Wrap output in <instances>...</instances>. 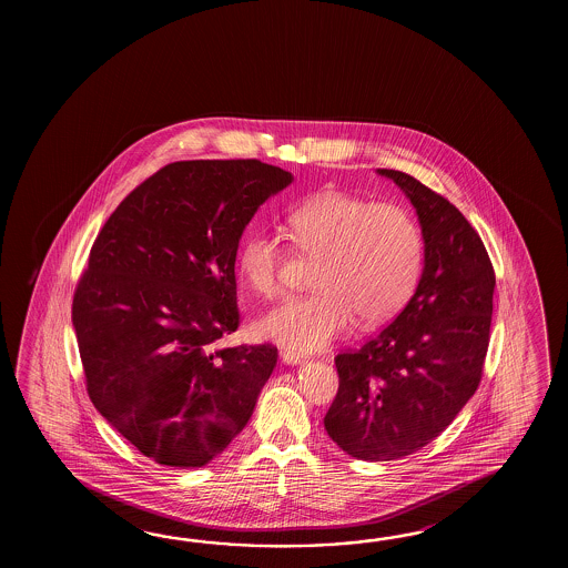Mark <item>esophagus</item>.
Listing matches in <instances>:
<instances>
[{"instance_id": "obj_1", "label": "esophagus", "mask_w": 568, "mask_h": 568, "mask_svg": "<svg viewBox=\"0 0 568 568\" xmlns=\"http://www.w3.org/2000/svg\"><path fill=\"white\" fill-rule=\"evenodd\" d=\"M280 359L286 363V365H301L304 363V357L298 353H292V351H280Z\"/></svg>"}]
</instances>
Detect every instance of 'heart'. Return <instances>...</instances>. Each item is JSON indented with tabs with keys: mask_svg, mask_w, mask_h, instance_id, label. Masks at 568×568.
Instances as JSON below:
<instances>
[{
	"mask_svg": "<svg viewBox=\"0 0 568 568\" xmlns=\"http://www.w3.org/2000/svg\"><path fill=\"white\" fill-rule=\"evenodd\" d=\"M290 237L313 257L314 290L260 318L257 333L288 349L313 353L345 335L355 318L379 325L404 308L423 272V231L410 211L355 194L325 191L296 206ZM286 245L270 231L247 235L237 252L243 282L262 298L278 296Z\"/></svg>",
	"mask_w": 568,
	"mask_h": 568,
	"instance_id": "1",
	"label": "heart"
}]
</instances>
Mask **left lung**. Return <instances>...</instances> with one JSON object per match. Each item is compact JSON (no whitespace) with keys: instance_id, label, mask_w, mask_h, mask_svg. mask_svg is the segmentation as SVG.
Instances as JSON below:
<instances>
[{"instance_id":"left-lung-1","label":"left lung","mask_w":568,"mask_h":568,"mask_svg":"<svg viewBox=\"0 0 568 568\" xmlns=\"http://www.w3.org/2000/svg\"><path fill=\"white\" fill-rule=\"evenodd\" d=\"M420 221L424 267L406 308L359 351L335 357L338 392L328 436L362 460H394L435 440L481 382L495 272L479 233L457 206L399 170Z\"/></svg>"}]
</instances>
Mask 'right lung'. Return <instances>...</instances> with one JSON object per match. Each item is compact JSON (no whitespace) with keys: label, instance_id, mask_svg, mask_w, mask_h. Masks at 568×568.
Masks as SVG:
<instances>
[{"label":"right lung","instance_id":"1","mask_svg":"<svg viewBox=\"0 0 568 568\" xmlns=\"http://www.w3.org/2000/svg\"><path fill=\"white\" fill-rule=\"evenodd\" d=\"M290 182L260 160L174 162L97 235L73 298L87 392L158 465L203 467L221 455L276 367L272 345L217 343L240 326L243 230Z\"/></svg>","mask_w":568,"mask_h":568}]
</instances>
